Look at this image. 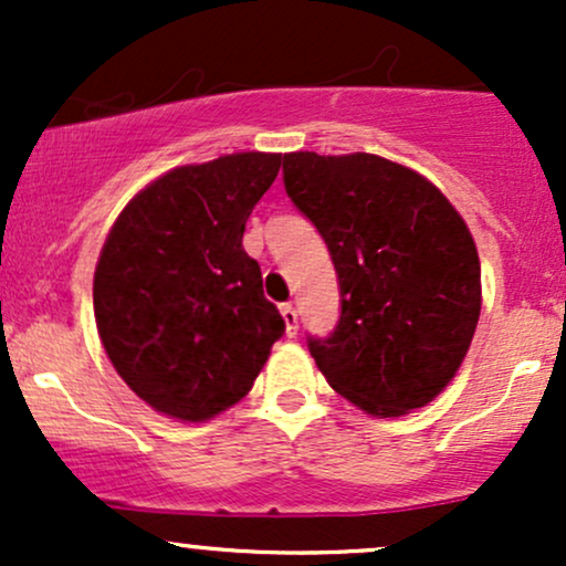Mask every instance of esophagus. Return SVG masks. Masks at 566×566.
<instances>
[{
	"label": "esophagus",
	"instance_id": "obj_1",
	"mask_svg": "<svg viewBox=\"0 0 566 566\" xmlns=\"http://www.w3.org/2000/svg\"><path fill=\"white\" fill-rule=\"evenodd\" d=\"M282 319H284V327H287V335L295 337L297 335V311L292 303H284L282 305Z\"/></svg>",
	"mask_w": 566,
	"mask_h": 566
}]
</instances>
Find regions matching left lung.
Returning a JSON list of instances; mask_svg holds the SVG:
<instances>
[{
    "mask_svg": "<svg viewBox=\"0 0 566 566\" xmlns=\"http://www.w3.org/2000/svg\"><path fill=\"white\" fill-rule=\"evenodd\" d=\"M284 188L340 284L337 327L308 337L316 367L375 418L426 407L463 365L482 311L465 220L431 180L375 154H284Z\"/></svg>",
    "mask_w": 566,
    "mask_h": 566,
    "instance_id": "obj_1",
    "label": "left lung"
}]
</instances>
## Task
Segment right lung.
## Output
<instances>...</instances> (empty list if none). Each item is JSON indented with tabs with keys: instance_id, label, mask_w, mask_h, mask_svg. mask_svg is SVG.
<instances>
[{
	"instance_id": "right-lung-1",
	"label": "right lung",
	"mask_w": 566,
	"mask_h": 566,
	"mask_svg": "<svg viewBox=\"0 0 566 566\" xmlns=\"http://www.w3.org/2000/svg\"><path fill=\"white\" fill-rule=\"evenodd\" d=\"M282 154L175 167L129 199L93 279L95 324L119 378L157 412L201 423L237 405L284 335L244 223Z\"/></svg>"
}]
</instances>
